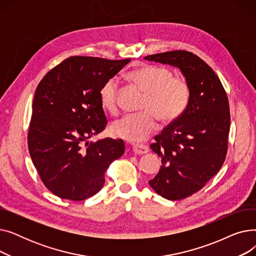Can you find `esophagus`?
Wrapping results in <instances>:
<instances>
[{
	"mask_svg": "<svg viewBox=\"0 0 256 256\" xmlns=\"http://www.w3.org/2000/svg\"><path fill=\"white\" fill-rule=\"evenodd\" d=\"M132 150H134V152H135L136 154H147L150 152L148 146H146V145H134Z\"/></svg>",
	"mask_w": 256,
	"mask_h": 256,
	"instance_id": "1",
	"label": "esophagus"
}]
</instances>
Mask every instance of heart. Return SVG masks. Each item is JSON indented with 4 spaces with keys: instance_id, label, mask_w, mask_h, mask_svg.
I'll return each mask as SVG.
<instances>
[{
    "instance_id": "obj_1",
    "label": "heart",
    "mask_w": 256,
    "mask_h": 256,
    "mask_svg": "<svg viewBox=\"0 0 256 256\" xmlns=\"http://www.w3.org/2000/svg\"><path fill=\"white\" fill-rule=\"evenodd\" d=\"M132 82L146 93L142 113L126 114L112 124L113 135L130 142H142L158 128V118L172 124L184 113L191 98V89L184 76H173L167 66L145 64L128 74ZM104 109L116 114L119 109V82L106 80L100 90Z\"/></svg>"
}]
</instances>
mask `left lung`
Wrapping results in <instances>:
<instances>
[{
  "mask_svg": "<svg viewBox=\"0 0 256 256\" xmlns=\"http://www.w3.org/2000/svg\"><path fill=\"white\" fill-rule=\"evenodd\" d=\"M144 59L178 67L190 85L184 113L150 145L163 165L150 184L166 199H184L202 189L224 163L230 130L227 94L218 76L191 52L171 50Z\"/></svg>",
  "mask_w": 256,
  "mask_h": 256,
  "instance_id": "left-lung-1",
  "label": "left lung"
}]
</instances>
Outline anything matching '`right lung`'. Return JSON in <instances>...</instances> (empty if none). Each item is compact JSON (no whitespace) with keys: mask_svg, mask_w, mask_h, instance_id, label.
Listing matches in <instances>:
<instances>
[{"mask_svg":"<svg viewBox=\"0 0 256 256\" xmlns=\"http://www.w3.org/2000/svg\"><path fill=\"white\" fill-rule=\"evenodd\" d=\"M130 61L72 56L38 84L28 147L40 180L54 195L72 201L96 195L106 169L124 154L121 139H88L108 124L100 100L102 86Z\"/></svg>","mask_w":256,"mask_h":256,"instance_id":"obj_1","label":"right lung"}]
</instances>
